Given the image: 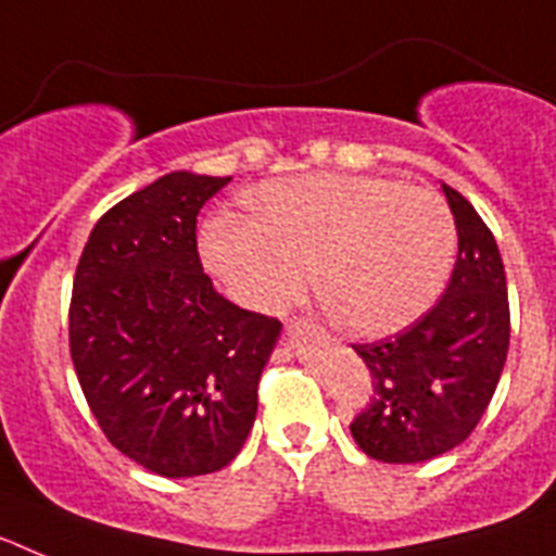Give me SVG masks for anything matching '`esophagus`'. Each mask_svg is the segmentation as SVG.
<instances>
[{"mask_svg":"<svg viewBox=\"0 0 556 556\" xmlns=\"http://www.w3.org/2000/svg\"><path fill=\"white\" fill-rule=\"evenodd\" d=\"M289 331L294 333V337H323V331H320V326H314L312 320H298V323H292V328H289Z\"/></svg>","mask_w":556,"mask_h":556,"instance_id":"1","label":"esophagus"}]
</instances>
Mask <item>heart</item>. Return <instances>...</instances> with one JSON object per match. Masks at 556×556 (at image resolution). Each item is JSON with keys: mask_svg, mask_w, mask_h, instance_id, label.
I'll return each instance as SVG.
<instances>
[{"mask_svg": "<svg viewBox=\"0 0 556 556\" xmlns=\"http://www.w3.org/2000/svg\"><path fill=\"white\" fill-rule=\"evenodd\" d=\"M255 214L223 208L200 228V262L230 301L278 314L314 287L331 320L390 337L443 292L456 225L440 194L372 175L273 180L250 191Z\"/></svg>", "mask_w": 556, "mask_h": 556, "instance_id": "1", "label": "heart"}]
</instances>
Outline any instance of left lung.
Wrapping results in <instances>:
<instances>
[{"label":"left lung","mask_w":556,"mask_h":556,"mask_svg":"<svg viewBox=\"0 0 556 556\" xmlns=\"http://www.w3.org/2000/svg\"><path fill=\"white\" fill-rule=\"evenodd\" d=\"M454 214V273L431 312L372 345H353L372 376L370 406L351 424L356 445L390 465L434 459L468 440L498 387L509 348L507 275L473 205L443 184Z\"/></svg>","instance_id":"8db88e82"}]
</instances>
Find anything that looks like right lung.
<instances>
[{
	"label": "right lung",
	"mask_w": 556,
	"mask_h": 556,
	"mask_svg": "<svg viewBox=\"0 0 556 556\" xmlns=\"http://www.w3.org/2000/svg\"><path fill=\"white\" fill-rule=\"evenodd\" d=\"M230 178L169 172L88 236L68 308L77 381L116 448L166 479L223 470L248 440L281 323L225 301L198 214Z\"/></svg>",
	"instance_id": "right-lung-1"
}]
</instances>
